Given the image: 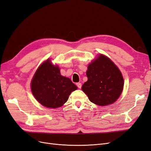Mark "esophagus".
<instances>
[{
    "label": "esophagus",
    "instance_id": "esophagus-1",
    "mask_svg": "<svg viewBox=\"0 0 151 151\" xmlns=\"http://www.w3.org/2000/svg\"><path fill=\"white\" fill-rule=\"evenodd\" d=\"M76 85H77V86L78 87V88L80 89V88H81V87H82V84L81 83H77L76 84Z\"/></svg>",
    "mask_w": 151,
    "mask_h": 151
}]
</instances>
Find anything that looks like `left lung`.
<instances>
[{
	"label": "left lung",
	"instance_id": "8db88e82",
	"mask_svg": "<svg viewBox=\"0 0 151 151\" xmlns=\"http://www.w3.org/2000/svg\"><path fill=\"white\" fill-rule=\"evenodd\" d=\"M88 81L82 90L91 102L106 106L115 102L121 95L124 81L119 68L110 59L100 54L89 64L86 71Z\"/></svg>",
	"mask_w": 151,
	"mask_h": 151
}]
</instances>
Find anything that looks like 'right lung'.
<instances>
[{"label": "right lung", "instance_id": "1", "mask_svg": "<svg viewBox=\"0 0 151 151\" xmlns=\"http://www.w3.org/2000/svg\"><path fill=\"white\" fill-rule=\"evenodd\" d=\"M31 88L41 104L57 108L67 102L70 93L77 87L69 78L61 76L58 66L53 65L48 59L36 70L31 80Z\"/></svg>", "mask_w": 151, "mask_h": 151}]
</instances>
